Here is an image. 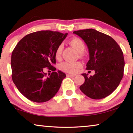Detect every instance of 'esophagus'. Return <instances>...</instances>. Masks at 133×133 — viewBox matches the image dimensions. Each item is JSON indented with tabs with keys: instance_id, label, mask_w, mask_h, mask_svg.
<instances>
[{
	"instance_id": "34e87169",
	"label": "esophagus",
	"mask_w": 133,
	"mask_h": 133,
	"mask_svg": "<svg viewBox=\"0 0 133 133\" xmlns=\"http://www.w3.org/2000/svg\"><path fill=\"white\" fill-rule=\"evenodd\" d=\"M67 76L69 77H75V76L73 75H69V74H67Z\"/></svg>"
}]
</instances>
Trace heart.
Wrapping results in <instances>:
<instances>
[{
	"mask_svg": "<svg viewBox=\"0 0 133 133\" xmlns=\"http://www.w3.org/2000/svg\"><path fill=\"white\" fill-rule=\"evenodd\" d=\"M70 45L73 47L78 53L82 54L84 53L85 49V45L84 42L82 39L78 37H73L69 40ZM63 50V46L60 44L59 46L56 48L55 56L56 59H60L61 57L62 53ZM82 66V64L80 62L70 63V62H64L60 65V69L65 72H67L69 73H76L79 69L80 67Z\"/></svg>",
	"mask_w": 133,
	"mask_h": 133,
	"instance_id": "1",
	"label": "heart"
}]
</instances>
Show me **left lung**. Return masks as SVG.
<instances>
[{
	"instance_id": "left-lung-1",
	"label": "left lung",
	"mask_w": 133,
	"mask_h": 133,
	"mask_svg": "<svg viewBox=\"0 0 133 133\" xmlns=\"http://www.w3.org/2000/svg\"><path fill=\"white\" fill-rule=\"evenodd\" d=\"M84 40L89 49L90 59L86 69L95 71L87 77L80 89L89 97L102 99L118 86L124 75V59L120 47L111 37L93 29L73 31Z\"/></svg>"
}]
</instances>
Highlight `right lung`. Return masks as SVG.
I'll return each mask as SVG.
<instances>
[{"mask_svg":"<svg viewBox=\"0 0 133 133\" xmlns=\"http://www.w3.org/2000/svg\"><path fill=\"white\" fill-rule=\"evenodd\" d=\"M67 36V33L58 31H36L22 38L13 50L12 80L29 100L46 102L57 93L66 75L60 70L56 71L55 52ZM46 67L52 71L49 77L43 71Z\"/></svg>","mask_w":133,"mask_h":133,"instance_id":"obj_1","label":"right lung"}]
</instances>
